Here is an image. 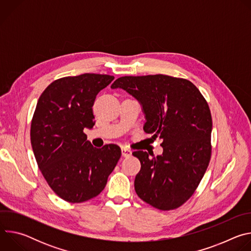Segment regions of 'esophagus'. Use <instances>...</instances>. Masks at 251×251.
<instances>
[{
  "mask_svg": "<svg viewBox=\"0 0 251 251\" xmlns=\"http://www.w3.org/2000/svg\"><path fill=\"white\" fill-rule=\"evenodd\" d=\"M121 152H122V156H123V157H129V156H131V154H132L131 150H129L128 148H125V147H122V148H121Z\"/></svg>",
  "mask_w": 251,
  "mask_h": 251,
  "instance_id": "obj_1",
  "label": "esophagus"
}]
</instances>
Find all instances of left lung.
<instances>
[{"label":"left lung","instance_id":"obj_1","mask_svg":"<svg viewBox=\"0 0 251 251\" xmlns=\"http://www.w3.org/2000/svg\"><path fill=\"white\" fill-rule=\"evenodd\" d=\"M112 88H122L142 105L144 131L162 139L163 154L135 151L141 163L135 191L161 210L180 207L195 193L207 169L212 120L208 104L190 80L164 75L122 76Z\"/></svg>","mask_w":251,"mask_h":251}]
</instances>
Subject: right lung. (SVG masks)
<instances>
[{"label": "right lung", "mask_w": 251, "mask_h": 251, "mask_svg": "<svg viewBox=\"0 0 251 251\" xmlns=\"http://www.w3.org/2000/svg\"><path fill=\"white\" fill-rule=\"evenodd\" d=\"M114 76L84 74L51 82L42 93L30 124V143L50 189L68 202L98 196L121 157L115 144L94 148L84 128H92V106Z\"/></svg>", "instance_id": "add662e5"}]
</instances>
